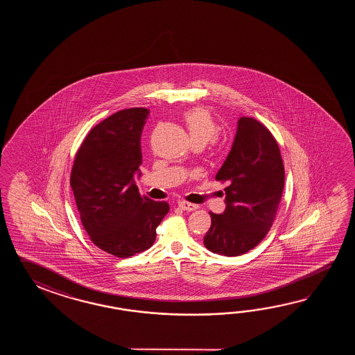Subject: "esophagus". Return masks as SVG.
<instances>
[{"label":"esophagus","instance_id":"esophagus-1","mask_svg":"<svg viewBox=\"0 0 355 355\" xmlns=\"http://www.w3.org/2000/svg\"><path fill=\"white\" fill-rule=\"evenodd\" d=\"M179 207L182 211H193L198 209L199 207L196 204L188 203V202H179Z\"/></svg>","mask_w":355,"mask_h":355}]
</instances>
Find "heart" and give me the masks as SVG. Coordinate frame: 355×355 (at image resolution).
Instances as JSON below:
<instances>
[{
	"label": "heart",
	"mask_w": 355,
	"mask_h": 355,
	"mask_svg": "<svg viewBox=\"0 0 355 355\" xmlns=\"http://www.w3.org/2000/svg\"><path fill=\"white\" fill-rule=\"evenodd\" d=\"M184 121L191 141H204L205 144L217 135V124L211 113L203 107H194L184 114Z\"/></svg>",
	"instance_id": "heart-1"
}]
</instances>
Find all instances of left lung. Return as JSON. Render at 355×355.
I'll return each mask as SVG.
<instances>
[{"mask_svg":"<svg viewBox=\"0 0 355 355\" xmlns=\"http://www.w3.org/2000/svg\"><path fill=\"white\" fill-rule=\"evenodd\" d=\"M216 180L227 181L226 209L211 213L204 236L207 249L225 257H239L269 232L284 189V166L279 147L260 121L242 116L226 161Z\"/></svg>","mask_w":355,"mask_h":355,"instance_id":"obj_1","label":"left lung"}]
</instances>
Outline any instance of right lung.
<instances>
[{
	"label": "right lung",
	"mask_w": 355,
	"mask_h": 355,
	"mask_svg": "<svg viewBox=\"0 0 355 355\" xmlns=\"http://www.w3.org/2000/svg\"><path fill=\"white\" fill-rule=\"evenodd\" d=\"M148 110L132 107L91 129L76 153L71 173L77 209L91 241L116 257L150 249L166 216V202L141 196V135Z\"/></svg>",
	"instance_id": "right-lung-1"
}]
</instances>
